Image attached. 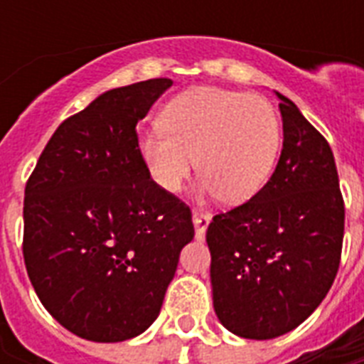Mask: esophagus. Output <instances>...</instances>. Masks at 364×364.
<instances>
[{
	"instance_id": "34e87169",
	"label": "esophagus",
	"mask_w": 364,
	"mask_h": 364,
	"mask_svg": "<svg viewBox=\"0 0 364 364\" xmlns=\"http://www.w3.org/2000/svg\"><path fill=\"white\" fill-rule=\"evenodd\" d=\"M211 217L208 213H198V211H194L193 213V223L194 228H196V240L198 242H204L205 238V228L210 225Z\"/></svg>"
}]
</instances>
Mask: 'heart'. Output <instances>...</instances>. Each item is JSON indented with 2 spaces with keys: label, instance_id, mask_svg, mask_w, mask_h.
<instances>
[{
  "label": "heart",
  "instance_id": "1",
  "mask_svg": "<svg viewBox=\"0 0 364 364\" xmlns=\"http://www.w3.org/2000/svg\"><path fill=\"white\" fill-rule=\"evenodd\" d=\"M162 125L139 136V153L153 181L176 193L196 164L200 193L219 194L228 204L259 193L282 143V126L270 102L213 87L176 96L166 105Z\"/></svg>",
  "mask_w": 364,
  "mask_h": 364
}]
</instances>
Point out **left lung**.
Masks as SVG:
<instances>
[{"label": "left lung", "instance_id": "1", "mask_svg": "<svg viewBox=\"0 0 364 364\" xmlns=\"http://www.w3.org/2000/svg\"><path fill=\"white\" fill-rule=\"evenodd\" d=\"M276 92V90H274ZM282 156L253 198L213 217V310L225 328L249 340L293 331L327 296L340 264L344 200L327 139L276 92Z\"/></svg>", "mask_w": 364, "mask_h": 364}]
</instances>
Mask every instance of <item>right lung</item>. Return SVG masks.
I'll return each instance as SVG.
<instances>
[{
  "label": "right lung",
  "mask_w": 364,
  "mask_h": 364,
  "mask_svg": "<svg viewBox=\"0 0 364 364\" xmlns=\"http://www.w3.org/2000/svg\"><path fill=\"white\" fill-rule=\"evenodd\" d=\"M171 79L113 88L56 128L24 193V262L41 304L70 333L122 342L159 317L187 205L151 179L136 126Z\"/></svg>",
  "instance_id": "add662e5"
}]
</instances>
